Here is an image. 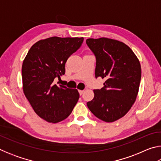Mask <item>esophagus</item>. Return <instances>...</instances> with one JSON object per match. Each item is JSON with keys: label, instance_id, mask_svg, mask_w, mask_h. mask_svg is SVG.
I'll return each mask as SVG.
<instances>
[{"label": "esophagus", "instance_id": "obj_1", "mask_svg": "<svg viewBox=\"0 0 161 161\" xmlns=\"http://www.w3.org/2000/svg\"><path fill=\"white\" fill-rule=\"evenodd\" d=\"M79 93H80V95H82L84 93V90H79Z\"/></svg>", "mask_w": 161, "mask_h": 161}]
</instances>
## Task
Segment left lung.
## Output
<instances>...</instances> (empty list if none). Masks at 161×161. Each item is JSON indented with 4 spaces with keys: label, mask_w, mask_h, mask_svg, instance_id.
<instances>
[{
    "label": "left lung",
    "mask_w": 161,
    "mask_h": 161,
    "mask_svg": "<svg viewBox=\"0 0 161 161\" xmlns=\"http://www.w3.org/2000/svg\"><path fill=\"white\" fill-rule=\"evenodd\" d=\"M86 43L96 58L95 77L106 79L103 87L94 89V99L86 105L98 119L114 122L126 115L136 99L140 62L131 49L118 40L89 38Z\"/></svg>",
    "instance_id": "1"
}]
</instances>
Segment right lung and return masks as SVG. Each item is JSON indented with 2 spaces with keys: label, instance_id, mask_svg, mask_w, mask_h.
Instances as JSON below:
<instances>
[{
  "label": "right lung",
  "instance_id": "obj_1",
  "mask_svg": "<svg viewBox=\"0 0 161 161\" xmlns=\"http://www.w3.org/2000/svg\"><path fill=\"white\" fill-rule=\"evenodd\" d=\"M83 37H52L32 46L22 66L23 92L40 118L50 123L67 119L80 98L77 89L54 84L65 63L81 47Z\"/></svg>",
  "mask_w": 161,
  "mask_h": 161
}]
</instances>
